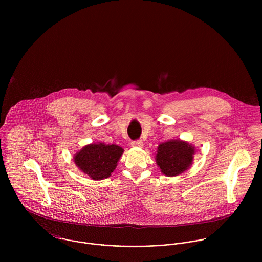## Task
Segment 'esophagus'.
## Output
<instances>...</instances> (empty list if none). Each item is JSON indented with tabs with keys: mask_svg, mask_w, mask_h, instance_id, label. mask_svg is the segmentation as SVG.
Returning a JSON list of instances; mask_svg holds the SVG:
<instances>
[{
	"mask_svg": "<svg viewBox=\"0 0 262 262\" xmlns=\"http://www.w3.org/2000/svg\"><path fill=\"white\" fill-rule=\"evenodd\" d=\"M133 147H142L143 146V141L142 140H135L131 143Z\"/></svg>",
	"mask_w": 262,
	"mask_h": 262,
	"instance_id": "34e87169",
	"label": "esophagus"
}]
</instances>
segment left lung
I'll list each match as a JSON object with an SVG mask.
<instances>
[{"instance_id":"8db88e82","label":"left lung","mask_w":262,"mask_h":262,"mask_svg":"<svg viewBox=\"0 0 262 262\" xmlns=\"http://www.w3.org/2000/svg\"><path fill=\"white\" fill-rule=\"evenodd\" d=\"M194 147L183 140H169L158 145L155 160L161 172L167 177H176L192 163Z\"/></svg>"}]
</instances>
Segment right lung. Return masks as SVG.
Instances as JSON below:
<instances>
[{"label":"right lung","mask_w":262,"mask_h":262,"mask_svg":"<svg viewBox=\"0 0 262 262\" xmlns=\"http://www.w3.org/2000/svg\"><path fill=\"white\" fill-rule=\"evenodd\" d=\"M124 149L115 144L93 143L85 145L74 156L75 165L91 179H107L115 170Z\"/></svg>","instance_id":"1"}]
</instances>
